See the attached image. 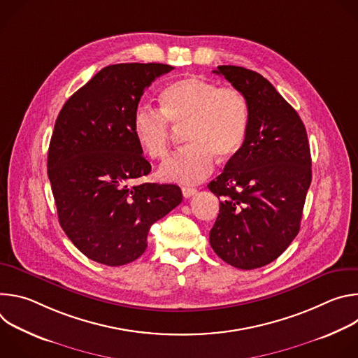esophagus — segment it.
Instances as JSON below:
<instances>
[{
  "instance_id": "obj_1",
  "label": "esophagus",
  "mask_w": 358,
  "mask_h": 358,
  "mask_svg": "<svg viewBox=\"0 0 358 358\" xmlns=\"http://www.w3.org/2000/svg\"><path fill=\"white\" fill-rule=\"evenodd\" d=\"M181 192H182L184 198H189V196H192V195L196 192V189H195V188H191V187H182V188H181Z\"/></svg>"
}]
</instances>
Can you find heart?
I'll return each instance as SVG.
<instances>
[{
  "instance_id": "1",
  "label": "heart",
  "mask_w": 358,
  "mask_h": 358,
  "mask_svg": "<svg viewBox=\"0 0 358 358\" xmlns=\"http://www.w3.org/2000/svg\"><path fill=\"white\" fill-rule=\"evenodd\" d=\"M162 109L138 103L133 112L131 130L151 160H163L171 145L173 127L185 130L188 145L162 167L166 181L192 184L206 178L221 163L241 151L249 124L245 94L232 86L201 76H187L167 85L160 94Z\"/></svg>"
}]
</instances>
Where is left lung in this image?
I'll return each mask as SVG.
<instances>
[{"instance_id":"left-lung-1","label":"left lung","mask_w":358,"mask_h":358,"mask_svg":"<svg viewBox=\"0 0 358 358\" xmlns=\"http://www.w3.org/2000/svg\"><path fill=\"white\" fill-rule=\"evenodd\" d=\"M214 73L245 94L249 124L241 151L208 184L222 198L210 243L224 262L257 269L279 258L299 234L312 182L308 133L297 112L258 72L222 65Z\"/></svg>"}]
</instances>
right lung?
Wrapping results in <instances>:
<instances>
[{
	"label": "right lung",
	"mask_w": 358,
	"mask_h": 358,
	"mask_svg": "<svg viewBox=\"0 0 358 358\" xmlns=\"http://www.w3.org/2000/svg\"><path fill=\"white\" fill-rule=\"evenodd\" d=\"M174 68L117 64L99 71L64 105L48 150L58 218L89 259L122 266L140 258L150 227L182 201L174 184H131L151 171L131 117L145 87Z\"/></svg>",
	"instance_id": "right-lung-1"
}]
</instances>
